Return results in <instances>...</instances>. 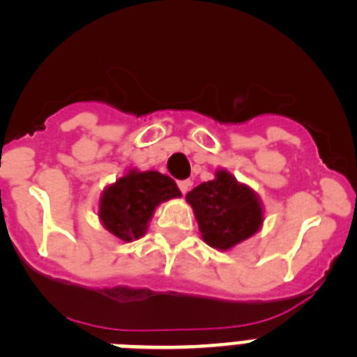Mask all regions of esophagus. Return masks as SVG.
Instances as JSON below:
<instances>
[{
	"label": "esophagus",
	"mask_w": 357,
	"mask_h": 357,
	"mask_svg": "<svg viewBox=\"0 0 357 357\" xmlns=\"http://www.w3.org/2000/svg\"><path fill=\"white\" fill-rule=\"evenodd\" d=\"M191 185H193V182H191V181H181V182H178V189L182 191V195L188 193L189 189H191Z\"/></svg>",
	"instance_id": "34e87169"
}]
</instances>
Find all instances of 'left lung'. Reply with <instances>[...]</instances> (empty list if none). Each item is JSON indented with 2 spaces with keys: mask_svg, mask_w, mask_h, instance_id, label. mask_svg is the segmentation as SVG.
<instances>
[{
  "mask_svg": "<svg viewBox=\"0 0 357 357\" xmlns=\"http://www.w3.org/2000/svg\"><path fill=\"white\" fill-rule=\"evenodd\" d=\"M185 200L193 207L202 239L216 250H230L252 238L264 222L257 193L227 169H218L213 181L197 185Z\"/></svg>",
  "mask_w": 357,
  "mask_h": 357,
  "instance_id": "8db88e82",
  "label": "left lung"
}]
</instances>
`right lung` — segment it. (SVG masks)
Segmentation results:
<instances>
[{"label": "right lung", "instance_id": "add662e5", "mask_svg": "<svg viewBox=\"0 0 357 357\" xmlns=\"http://www.w3.org/2000/svg\"><path fill=\"white\" fill-rule=\"evenodd\" d=\"M182 197L175 181L159 172L128 169L100 197L98 218L110 234L130 243L146 234L159 204Z\"/></svg>", "mask_w": 357, "mask_h": 357}]
</instances>
